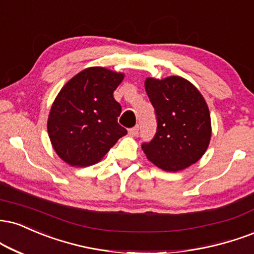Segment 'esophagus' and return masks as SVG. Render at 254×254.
I'll use <instances>...</instances> for the list:
<instances>
[{
	"label": "esophagus",
	"instance_id": "1",
	"mask_svg": "<svg viewBox=\"0 0 254 254\" xmlns=\"http://www.w3.org/2000/svg\"><path fill=\"white\" fill-rule=\"evenodd\" d=\"M138 131H139V127H138V125H136V127H131V129H129V135L135 137V136L138 135Z\"/></svg>",
	"mask_w": 254,
	"mask_h": 254
}]
</instances>
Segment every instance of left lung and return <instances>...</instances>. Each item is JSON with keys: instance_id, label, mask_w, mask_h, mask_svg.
Segmentation results:
<instances>
[{"instance_id": "left-lung-1", "label": "left lung", "mask_w": 254, "mask_h": 254, "mask_svg": "<svg viewBox=\"0 0 254 254\" xmlns=\"http://www.w3.org/2000/svg\"><path fill=\"white\" fill-rule=\"evenodd\" d=\"M145 91L155 108L156 135L142 144L146 158L166 172H180L202 157L212 136L209 109L187 79L146 78Z\"/></svg>"}]
</instances>
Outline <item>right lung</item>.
<instances>
[{
    "label": "right lung",
    "instance_id": "add662e5",
    "mask_svg": "<svg viewBox=\"0 0 254 254\" xmlns=\"http://www.w3.org/2000/svg\"><path fill=\"white\" fill-rule=\"evenodd\" d=\"M123 79V73L96 66L82 69L64 85L47 122L52 145L64 162L92 166L127 135L117 122L122 108L114 98Z\"/></svg>",
    "mask_w": 254,
    "mask_h": 254
}]
</instances>
